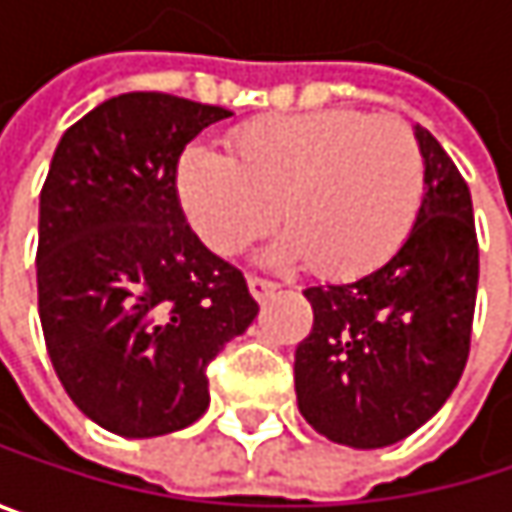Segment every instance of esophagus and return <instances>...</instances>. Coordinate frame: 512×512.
<instances>
[{
  "instance_id": "esophagus-1",
  "label": "esophagus",
  "mask_w": 512,
  "mask_h": 512,
  "mask_svg": "<svg viewBox=\"0 0 512 512\" xmlns=\"http://www.w3.org/2000/svg\"><path fill=\"white\" fill-rule=\"evenodd\" d=\"M249 290H252V296H255L257 302H263L266 296H272L278 290V281L263 278V275H249Z\"/></svg>"
}]
</instances>
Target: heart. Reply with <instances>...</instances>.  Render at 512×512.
I'll list each match as a JSON object with an SVG mask.
<instances>
[{
  "label": "heart",
  "mask_w": 512,
  "mask_h": 512,
  "mask_svg": "<svg viewBox=\"0 0 512 512\" xmlns=\"http://www.w3.org/2000/svg\"><path fill=\"white\" fill-rule=\"evenodd\" d=\"M177 201L216 252H240L278 222L284 243L326 272L356 275L409 237L427 189L412 130L391 115L326 109L240 127L231 156L186 151Z\"/></svg>",
  "instance_id": "1"
}]
</instances>
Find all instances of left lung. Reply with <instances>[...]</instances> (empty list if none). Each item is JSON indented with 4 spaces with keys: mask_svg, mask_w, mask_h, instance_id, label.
Wrapping results in <instances>:
<instances>
[{
    "mask_svg": "<svg viewBox=\"0 0 512 512\" xmlns=\"http://www.w3.org/2000/svg\"><path fill=\"white\" fill-rule=\"evenodd\" d=\"M424 204L400 252L350 284L308 287L311 335L293 379L305 421L350 448H385L427 424L457 388L477 299L480 249L460 168L415 127Z\"/></svg>",
    "mask_w": 512,
    "mask_h": 512,
    "instance_id": "1",
    "label": "left lung"
}]
</instances>
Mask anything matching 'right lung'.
Returning a JSON list of instances; mask_svg holds the SVG:
<instances>
[{
	"label": "right lung",
	"mask_w": 512,
	"mask_h": 512,
	"mask_svg": "<svg viewBox=\"0 0 512 512\" xmlns=\"http://www.w3.org/2000/svg\"><path fill=\"white\" fill-rule=\"evenodd\" d=\"M222 106L118 94L58 142L41 189L38 314L70 400L100 427L151 439L210 406V361L257 317L237 266L186 225L174 174Z\"/></svg>",
	"instance_id": "obj_1"
}]
</instances>
